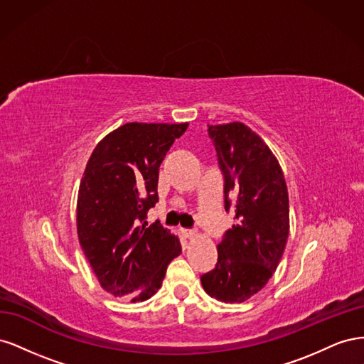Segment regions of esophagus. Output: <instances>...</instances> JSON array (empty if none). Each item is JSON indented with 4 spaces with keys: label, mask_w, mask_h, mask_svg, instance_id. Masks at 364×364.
Here are the masks:
<instances>
[{
    "label": "esophagus",
    "mask_w": 364,
    "mask_h": 364,
    "mask_svg": "<svg viewBox=\"0 0 364 364\" xmlns=\"http://www.w3.org/2000/svg\"><path fill=\"white\" fill-rule=\"evenodd\" d=\"M182 234L186 237V238H194L197 237V232L194 229H182Z\"/></svg>",
    "instance_id": "1"
}]
</instances>
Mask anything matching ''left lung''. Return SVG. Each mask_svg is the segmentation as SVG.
<instances>
[{"mask_svg": "<svg viewBox=\"0 0 364 364\" xmlns=\"http://www.w3.org/2000/svg\"><path fill=\"white\" fill-rule=\"evenodd\" d=\"M208 134L225 178V209L237 223L200 281L214 299L240 304L267 284L281 261L290 230L287 183L269 146L246 124L209 126Z\"/></svg>", "mask_w": 364, "mask_h": 364, "instance_id": "8db88e82", "label": "left lung"}]
</instances>
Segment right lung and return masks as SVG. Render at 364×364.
I'll return each instance as SVG.
<instances>
[{"mask_svg": "<svg viewBox=\"0 0 364 364\" xmlns=\"http://www.w3.org/2000/svg\"><path fill=\"white\" fill-rule=\"evenodd\" d=\"M188 123H127L106 135L86 164L77 197V235L102 287L130 302L159 289L179 238L159 222L147 226L158 202L159 165Z\"/></svg>", "mask_w": 364, "mask_h": 364, "instance_id": "1", "label": "right lung"}]
</instances>
